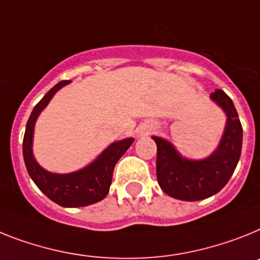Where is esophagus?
Returning <instances> with one entry per match:
<instances>
[{"label": "esophagus", "instance_id": "obj_1", "mask_svg": "<svg viewBox=\"0 0 260 260\" xmlns=\"http://www.w3.org/2000/svg\"><path fill=\"white\" fill-rule=\"evenodd\" d=\"M153 131L154 126L152 125V124H144L140 129H139V135H140V136H148V135L152 134Z\"/></svg>", "mask_w": 260, "mask_h": 260}]
</instances>
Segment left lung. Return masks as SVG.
Segmentation results:
<instances>
[{
    "label": "left lung",
    "mask_w": 260,
    "mask_h": 260,
    "mask_svg": "<svg viewBox=\"0 0 260 260\" xmlns=\"http://www.w3.org/2000/svg\"><path fill=\"white\" fill-rule=\"evenodd\" d=\"M210 99L226 115V125L218 147L210 156L193 160L176 149L167 139L152 136L157 145V181L164 193L181 201H200L221 190L234 173L241 157L242 131L233 100L215 89Z\"/></svg>",
    "instance_id": "1"
}]
</instances>
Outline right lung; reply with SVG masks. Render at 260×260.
Listing matches in <instances>:
<instances>
[{
    "mask_svg": "<svg viewBox=\"0 0 260 260\" xmlns=\"http://www.w3.org/2000/svg\"><path fill=\"white\" fill-rule=\"evenodd\" d=\"M69 83L70 80H62L55 84L34 107L26 124L23 137V160L27 173L45 196L63 208H80L96 204L108 194L112 182L113 168L120 157L132 145L135 139L129 137L110 144L92 162L71 173H52L41 167L32 153L37 119L54 95Z\"/></svg>",
    "mask_w": 260,
    "mask_h": 260,
    "instance_id": "add662e5",
    "label": "right lung"
}]
</instances>
